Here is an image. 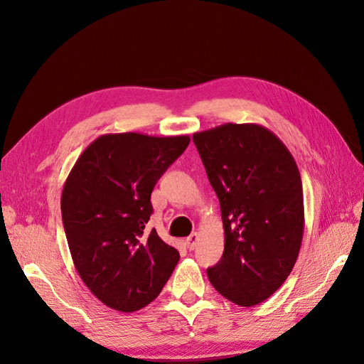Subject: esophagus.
<instances>
[{
    "instance_id": "34e87169",
    "label": "esophagus",
    "mask_w": 364,
    "mask_h": 364,
    "mask_svg": "<svg viewBox=\"0 0 364 364\" xmlns=\"http://www.w3.org/2000/svg\"><path fill=\"white\" fill-rule=\"evenodd\" d=\"M197 242H198V235L197 233H192L191 236L186 237V241H184V244H186V247H188L189 250H194Z\"/></svg>"
}]
</instances>
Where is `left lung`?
Masks as SVG:
<instances>
[{
  "label": "left lung",
  "instance_id": "obj_1",
  "mask_svg": "<svg viewBox=\"0 0 364 364\" xmlns=\"http://www.w3.org/2000/svg\"><path fill=\"white\" fill-rule=\"evenodd\" d=\"M219 197L225 231L208 278L223 297L253 306L280 288L296 264L305 211L299 167L272 131L225 123L192 136Z\"/></svg>",
  "mask_w": 364,
  "mask_h": 364
}]
</instances>
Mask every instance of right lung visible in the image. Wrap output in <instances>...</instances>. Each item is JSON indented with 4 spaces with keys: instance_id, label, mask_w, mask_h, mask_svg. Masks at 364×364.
Wrapping results in <instances>:
<instances>
[{
    "instance_id": "right-lung-1",
    "label": "right lung",
    "mask_w": 364,
    "mask_h": 364,
    "mask_svg": "<svg viewBox=\"0 0 364 364\" xmlns=\"http://www.w3.org/2000/svg\"><path fill=\"white\" fill-rule=\"evenodd\" d=\"M189 136L103 134L81 153L63 197L64 230L82 282L106 306L133 313L159 296L180 253L145 231L151 192Z\"/></svg>"
}]
</instances>
